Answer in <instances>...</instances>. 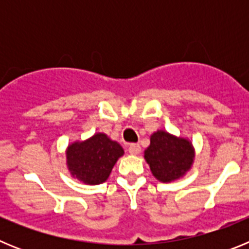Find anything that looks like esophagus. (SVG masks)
<instances>
[{
  "label": "esophagus",
  "mask_w": 249,
  "mask_h": 249,
  "mask_svg": "<svg viewBox=\"0 0 249 249\" xmlns=\"http://www.w3.org/2000/svg\"><path fill=\"white\" fill-rule=\"evenodd\" d=\"M128 151H129V153H131V155L137 156V155H140V153H141V146H140V144H137V143L129 144Z\"/></svg>",
  "instance_id": "34e87169"
}]
</instances>
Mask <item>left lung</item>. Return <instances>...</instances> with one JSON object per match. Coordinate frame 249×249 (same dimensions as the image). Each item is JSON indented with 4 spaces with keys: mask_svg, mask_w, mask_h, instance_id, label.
I'll return each instance as SVG.
<instances>
[{
    "mask_svg": "<svg viewBox=\"0 0 249 249\" xmlns=\"http://www.w3.org/2000/svg\"><path fill=\"white\" fill-rule=\"evenodd\" d=\"M195 148L186 138L176 137L166 131L151 136V144L144 151V160L158 181L168 183L183 177L191 169Z\"/></svg>",
    "mask_w": 249,
    "mask_h": 249,
    "instance_id": "8db88e82",
    "label": "left lung"
}]
</instances>
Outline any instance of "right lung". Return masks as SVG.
<instances>
[{
    "instance_id": "right-lung-1",
    "label": "right lung",
    "mask_w": 249,
    "mask_h": 249,
    "mask_svg": "<svg viewBox=\"0 0 249 249\" xmlns=\"http://www.w3.org/2000/svg\"><path fill=\"white\" fill-rule=\"evenodd\" d=\"M123 153L116 141L105 133H96L89 140L73 142L67 147L68 171L72 177L86 184L103 183Z\"/></svg>"
}]
</instances>
